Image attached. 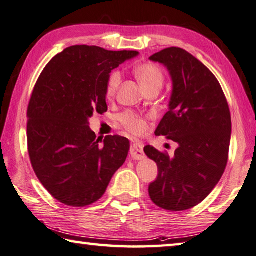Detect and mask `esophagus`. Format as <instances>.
<instances>
[{
	"instance_id": "obj_1",
	"label": "esophagus",
	"mask_w": 256,
	"mask_h": 256,
	"mask_svg": "<svg viewBox=\"0 0 256 256\" xmlns=\"http://www.w3.org/2000/svg\"><path fill=\"white\" fill-rule=\"evenodd\" d=\"M143 148H144V146L141 142H134L131 144V148H130V154L132 156L133 159L143 160L144 158H146Z\"/></svg>"
}]
</instances>
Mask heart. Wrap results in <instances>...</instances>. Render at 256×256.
Instances as JSON below:
<instances>
[{"label":"heart","instance_id":"b5f03b06","mask_svg":"<svg viewBox=\"0 0 256 256\" xmlns=\"http://www.w3.org/2000/svg\"><path fill=\"white\" fill-rule=\"evenodd\" d=\"M134 74L142 85L148 90H158L164 85V72L162 69L154 62H142L134 68ZM122 82V76L118 72H113L108 78L105 87V95L108 98H113L116 92H118L120 84ZM120 123L128 130V132L134 134H141L146 130V120L141 115H138L132 110L120 115Z\"/></svg>","mask_w":256,"mask_h":256}]
</instances>
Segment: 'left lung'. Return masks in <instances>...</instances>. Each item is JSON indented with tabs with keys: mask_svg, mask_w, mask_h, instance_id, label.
<instances>
[{
	"mask_svg": "<svg viewBox=\"0 0 256 256\" xmlns=\"http://www.w3.org/2000/svg\"><path fill=\"white\" fill-rule=\"evenodd\" d=\"M150 59L164 64L174 82L169 110L156 136L179 148L174 158L151 146L144 148L159 170L148 194L166 210H187L200 204L224 174L232 133L230 106L215 75L188 51L166 48Z\"/></svg>",
	"mask_w": 256,
	"mask_h": 256,
	"instance_id": "left-lung-1",
	"label": "left lung"
}]
</instances>
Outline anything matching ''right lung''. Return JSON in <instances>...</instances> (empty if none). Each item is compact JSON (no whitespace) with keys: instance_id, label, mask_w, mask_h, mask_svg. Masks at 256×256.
Instances as JSON below:
<instances>
[{"instance_id":"obj_1","label":"right lung","mask_w":256,"mask_h":256,"mask_svg":"<svg viewBox=\"0 0 256 256\" xmlns=\"http://www.w3.org/2000/svg\"><path fill=\"white\" fill-rule=\"evenodd\" d=\"M138 54L72 46L56 54L36 82L26 113L28 151L40 182L64 205L98 200L126 160L128 138L108 136L100 144L88 118L108 112L110 72Z\"/></svg>"}]
</instances>
